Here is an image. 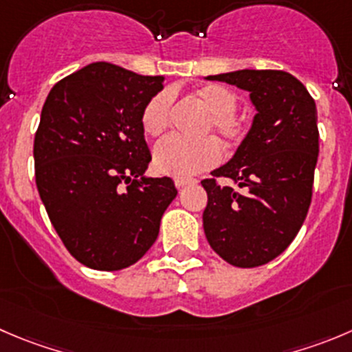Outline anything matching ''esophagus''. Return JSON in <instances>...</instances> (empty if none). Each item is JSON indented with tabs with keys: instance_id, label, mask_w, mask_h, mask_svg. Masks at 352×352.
Segmentation results:
<instances>
[{
	"instance_id": "1",
	"label": "esophagus",
	"mask_w": 352,
	"mask_h": 352,
	"mask_svg": "<svg viewBox=\"0 0 352 352\" xmlns=\"http://www.w3.org/2000/svg\"><path fill=\"white\" fill-rule=\"evenodd\" d=\"M196 182H197L196 179H175V186L179 187V189H182V187L190 186V184H196Z\"/></svg>"
}]
</instances>
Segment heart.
Masks as SVG:
<instances>
[{
  "label": "heart",
  "mask_w": 352,
  "mask_h": 352,
  "mask_svg": "<svg viewBox=\"0 0 352 352\" xmlns=\"http://www.w3.org/2000/svg\"><path fill=\"white\" fill-rule=\"evenodd\" d=\"M194 98L208 113L204 132L213 131L225 144L241 142L245 127L241 118L235 117L237 96L230 89L218 84L204 85L194 93ZM170 101L168 93H160L153 96L142 110V129L151 138H158L165 132L170 117ZM153 162L162 175L189 179L217 165L220 162V148L210 138L197 141L168 138L155 148Z\"/></svg>",
  "instance_id": "obj_1"
}]
</instances>
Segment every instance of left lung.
<instances>
[{
  "mask_svg": "<svg viewBox=\"0 0 352 352\" xmlns=\"http://www.w3.org/2000/svg\"><path fill=\"white\" fill-rule=\"evenodd\" d=\"M248 91L256 115L234 156L203 180V227L217 254L239 268L277 258L294 241L311 203L318 160L316 104L302 82L284 70L208 75ZM217 176L237 188L218 186Z\"/></svg>",
  "mask_w": 352,
  "mask_h": 352,
  "instance_id": "1",
  "label": "left lung"
}]
</instances>
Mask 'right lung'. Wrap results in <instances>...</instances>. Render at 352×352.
<instances>
[{"label":"right lung","mask_w":352,"mask_h":352,"mask_svg":"<svg viewBox=\"0 0 352 352\" xmlns=\"http://www.w3.org/2000/svg\"><path fill=\"white\" fill-rule=\"evenodd\" d=\"M163 82L96 61L61 78L44 101L34 139L37 190L65 248L93 270L139 261L177 196L170 177L146 175L151 153L141 117Z\"/></svg>","instance_id":"right-lung-1"}]
</instances>
